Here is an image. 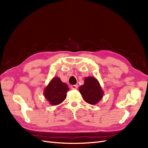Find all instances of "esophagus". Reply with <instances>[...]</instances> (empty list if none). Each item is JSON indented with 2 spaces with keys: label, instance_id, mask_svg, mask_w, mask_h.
Returning <instances> with one entry per match:
<instances>
[{
  "label": "esophagus",
  "instance_id": "esophagus-1",
  "mask_svg": "<svg viewBox=\"0 0 148 148\" xmlns=\"http://www.w3.org/2000/svg\"><path fill=\"white\" fill-rule=\"evenodd\" d=\"M71 88L72 89H76L78 88V86H77V85H76V84L71 85Z\"/></svg>",
  "mask_w": 148,
  "mask_h": 148
}]
</instances>
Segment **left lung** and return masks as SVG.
<instances>
[{
  "instance_id": "1",
  "label": "left lung",
  "mask_w": 148,
  "mask_h": 148,
  "mask_svg": "<svg viewBox=\"0 0 148 148\" xmlns=\"http://www.w3.org/2000/svg\"><path fill=\"white\" fill-rule=\"evenodd\" d=\"M79 91L84 100L91 105L97 104L104 96V91L99 82L92 77L85 78L84 84L79 86Z\"/></svg>"
}]
</instances>
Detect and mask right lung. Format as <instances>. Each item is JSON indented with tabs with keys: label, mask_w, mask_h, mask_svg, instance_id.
Returning <instances> with one entry per match:
<instances>
[{
	"label": "right lung",
	"mask_w": 148,
	"mask_h": 148,
	"mask_svg": "<svg viewBox=\"0 0 148 148\" xmlns=\"http://www.w3.org/2000/svg\"><path fill=\"white\" fill-rule=\"evenodd\" d=\"M69 90L67 84L63 83L60 78L53 77L44 89V96L52 106L59 105L66 97V92Z\"/></svg>",
	"instance_id": "right-lung-1"
}]
</instances>
